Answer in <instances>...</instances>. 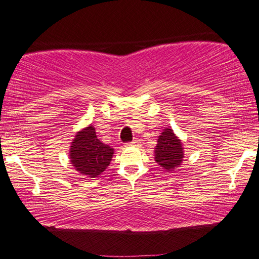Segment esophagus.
<instances>
[{"label": "esophagus", "mask_w": 259, "mask_h": 259, "mask_svg": "<svg viewBox=\"0 0 259 259\" xmlns=\"http://www.w3.org/2000/svg\"><path fill=\"white\" fill-rule=\"evenodd\" d=\"M137 144H138V140L135 139V140H133V142L126 143L125 146H126V147H133V146H137Z\"/></svg>", "instance_id": "obj_1"}]
</instances>
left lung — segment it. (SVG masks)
<instances>
[{
	"label": "left lung",
	"mask_w": 259,
	"mask_h": 259,
	"mask_svg": "<svg viewBox=\"0 0 259 259\" xmlns=\"http://www.w3.org/2000/svg\"><path fill=\"white\" fill-rule=\"evenodd\" d=\"M156 163L166 171H174L179 168L184 159L183 142L179 139L171 128H165L157 138L154 150Z\"/></svg>",
	"instance_id": "left-lung-1"
}]
</instances>
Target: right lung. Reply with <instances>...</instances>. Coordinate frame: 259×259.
<instances>
[{"label": "right lung", "instance_id": "right-lung-1", "mask_svg": "<svg viewBox=\"0 0 259 259\" xmlns=\"http://www.w3.org/2000/svg\"><path fill=\"white\" fill-rule=\"evenodd\" d=\"M114 148L100 142L93 124L77 131L69 146V162L83 177L96 178L111 163Z\"/></svg>", "mask_w": 259, "mask_h": 259}]
</instances>
